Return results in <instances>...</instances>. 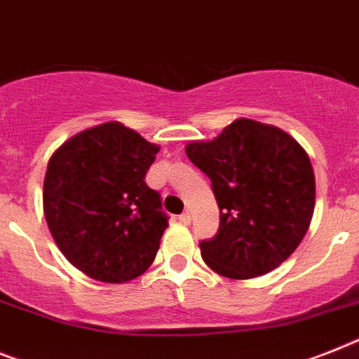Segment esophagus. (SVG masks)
Returning a JSON list of instances; mask_svg holds the SVG:
<instances>
[{"instance_id": "1", "label": "esophagus", "mask_w": 359, "mask_h": 359, "mask_svg": "<svg viewBox=\"0 0 359 359\" xmlns=\"http://www.w3.org/2000/svg\"><path fill=\"white\" fill-rule=\"evenodd\" d=\"M179 221L182 222V224H189V222H191V213H189V212L180 213V215H179Z\"/></svg>"}]
</instances>
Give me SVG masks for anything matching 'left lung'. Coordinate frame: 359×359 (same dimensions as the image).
<instances>
[{
  "label": "left lung",
  "instance_id": "obj_1",
  "mask_svg": "<svg viewBox=\"0 0 359 359\" xmlns=\"http://www.w3.org/2000/svg\"><path fill=\"white\" fill-rule=\"evenodd\" d=\"M186 155L212 180L221 210L215 236L201 241L213 272L252 279L272 272L299 246L316 204V179L305 149L279 128L239 118L212 142Z\"/></svg>",
  "mask_w": 359,
  "mask_h": 359
}]
</instances>
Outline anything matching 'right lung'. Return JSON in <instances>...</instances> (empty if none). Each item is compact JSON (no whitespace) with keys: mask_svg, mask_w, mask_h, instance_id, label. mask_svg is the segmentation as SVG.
Returning a JSON list of instances; mask_svg holds the SVG:
<instances>
[{"mask_svg":"<svg viewBox=\"0 0 359 359\" xmlns=\"http://www.w3.org/2000/svg\"><path fill=\"white\" fill-rule=\"evenodd\" d=\"M158 146L107 122L54 151L43 182V212L62 254L86 276L126 283L151 266L170 217L146 173Z\"/></svg>","mask_w":359,"mask_h":359,"instance_id":"right-lung-1","label":"right lung"}]
</instances>
